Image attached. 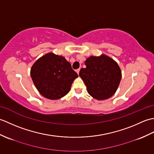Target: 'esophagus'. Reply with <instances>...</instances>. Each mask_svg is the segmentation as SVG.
Here are the masks:
<instances>
[{
    "mask_svg": "<svg viewBox=\"0 0 154 154\" xmlns=\"http://www.w3.org/2000/svg\"><path fill=\"white\" fill-rule=\"evenodd\" d=\"M79 71H80V69H77V70H76V72H77V74H79Z\"/></svg>",
    "mask_w": 154,
    "mask_h": 154,
    "instance_id": "34e87169",
    "label": "esophagus"
}]
</instances>
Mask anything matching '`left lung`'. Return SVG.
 <instances>
[{
	"label": "left lung",
	"mask_w": 154,
	"mask_h": 154,
	"mask_svg": "<svg viewBox=\"0 0 154 154\" xmlns=\"http://www.w3.org/2000/svg\"><path fill=\"white\" fill-rule=\"evenodd\" d=\"M85 64L86 67L80 70L79 76L85 84L88 93L99 100L114 95L122 78V71L116 61L102 54L90 56Z\"/></svg>",
	"instance_id": "left-lung-1"
}]
</instances>
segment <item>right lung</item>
<instances>
[{
  "label": "right lung",
  "instance_id": "1",
  "mask_svg": "<svg viewBox=\"0 0 154 154\" xmlns=\"http://www.w3.org/2000/svg\"><path fill=\"white\" fill-rule=\"evenodd\" d=\"M30 75L38 92L50 100L60 99L66 95L73 81L78 77L69 62L53 52L35 61L32 66Z\"/></svg>",
  "mask_w": 154,
  "mask_h": 154
}]
</instances>
